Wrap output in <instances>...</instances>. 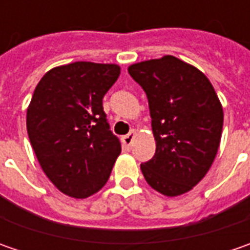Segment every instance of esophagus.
<instances>
[{
	"label": "esophagus",
	"mask_w": 250,
	"mask_h": 250,
	"mask_svg": "<svg viewBox=\"0 0 250 250\" xmlns=\"http://www.w3.org/2000/svg\"><path fill=\"white\" fill-rule=\"evenodd\" d=\"M135 136H136V132H135V130H130L128 135L122 136V143H124L125 149H130L132 142H133V139H135Z\"/></svg>",
	"instance_id": "esophagus-1"
}]
</instances>
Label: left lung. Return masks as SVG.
<instances>
[{"instance_id": "obj_1", "label": "left lung", "mask_w": 250, "mask_h": 250, "mask_svg": "<svg viewBox=\"0 0 250 250\" xmlns=\"http://www.w3.org/2000/svg\"><path fill=\"white\" fill-rule=\"evenodd\" d=\"M149 100L156 154L142 163L150 187L166 196L190 190L211 167L223 130V107L197 68L166 55L128 68Z\"/></svg>"}]
</instances>
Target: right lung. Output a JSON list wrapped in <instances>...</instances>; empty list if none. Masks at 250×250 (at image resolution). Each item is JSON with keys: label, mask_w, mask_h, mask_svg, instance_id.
Segmentation results:
<instances>
[{"label": "right lung", "mask_w": 250, "mask_h": 250, "mask_svg": "<svg viewBox=\"0 0 250 250\" xmlns=\"http://www.w3.org/2000/svg\"><path fill=\"white\" fill-rule=\"evenodd\" d=\"M120 73L115 63L79 61L48 71L34 89L27 135L45 175L68 196L100 190L120 156L121 142L103 110Z\"/></svg>", "instance_id": "add662e5"}]
</instances>
